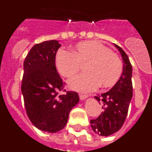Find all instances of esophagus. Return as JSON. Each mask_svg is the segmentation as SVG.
<instances>
[{"mask_svg":"<svg viewBox=\"0 0 152 152\" xmlns=\"http://www.w3.org/2000/svg\"><path fill=\"white\" fill-rule=\"evenodd\" d=\"M88 97V96L85 94H79V98H80V100H84L85 98Z\"/></svg>","mask_w":152,"mask_h":152,"instance_id":"esophagus-1","label":"esophagus"}]
</instances>
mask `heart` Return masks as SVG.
Listing matches in <instances>:
<instances>
[{"label": "heart", "mask_w": 152, "mask_h": 152, "mask_svg": "<svg viewBox=\"0 0 152 152\" xmlns=\"http://www.w3.org/2000/svg\"><path fill=\"white\" fill-rule=\"evenodd\" d=\"M87 73L81 74L69 81L72 89L90 92L100 86L109 88L117 83L123 73V62L118 55L96 41L79 42L72 53L59 50L56 56V65L61 76L70 78L85 65Z\"/></svg>", "instance_id": "1"}]
</instances>
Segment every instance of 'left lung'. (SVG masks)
Listing matches in <instances>:
<instances>
[{"instance_id": "1", "label": "left lung", "mask_w": 152, "mask_h": 152, "mask_svg": "<svg viewBox=\"0 0 152 152\" xmlns=\"http://www.w3.org/2000/svg\"><path fill=\"white\" fill-rule=\"evenodd\" d=\"M121 53L123 65L122 76L111 90L95 99L102 103L103 112L96 119H91L93 130L102 136H108L119 131L128 113L132 97V68L129 57L119 45L114 44Z\"/></svg>"}]
</instances>
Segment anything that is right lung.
Instances as JSON below:
<instances>
[{
	"label": "right lung",
	"instance_id": "obj_1",
	"mask_svg": "<svg viewBox=\"0 0 152 152\" xmlns=\"http://www.w3.org/2000/svg\"><path fill=\"white\" fill-rule=\"evenodd\" d=\"M61 46L56 40L36 44L23 62L22 91L24 106L36 128L56 132L66 126L70 111L79 102L77 92L66 91L56 67V55ZM60 91L64 95H59Z\"/></svg>",
	"mask_w": 152,
	"mask_h": 152
}]
</instances>
